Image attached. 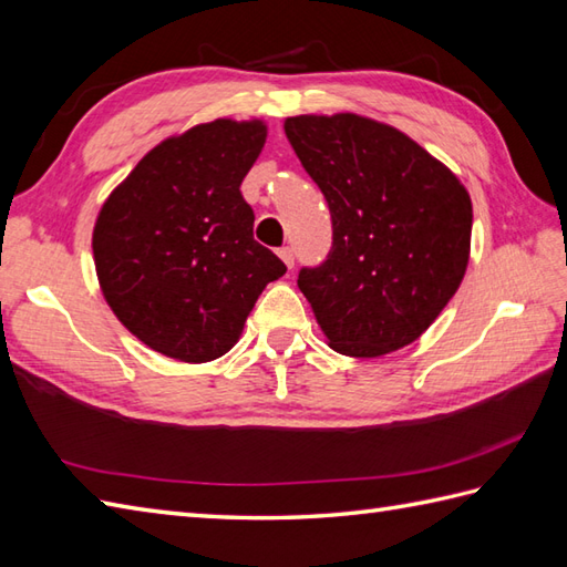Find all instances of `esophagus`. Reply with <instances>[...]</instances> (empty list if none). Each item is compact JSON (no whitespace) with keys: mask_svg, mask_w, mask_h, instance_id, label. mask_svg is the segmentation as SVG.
Returning a JSON list of instances; mask_svg holds the SVG:
<instances>
[{"mask_svg":"<svg viewBox=\"0 0 567 567\" xmlns=\"http://www.w3.org/2000/svg\"><path fill=\"white\" fill-rule=\"evenodd\" d=\"M278 256L285 260V266H287V268H292V266H295V251H292V248H289V246H282L280 251H278Z\"/></svg>","mask_w":567,"mask_h":567,"instance_id":"1","label":"esophagus"}]
</instances>
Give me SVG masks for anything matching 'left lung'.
I'll return each instance as SVG.
<instances>
[{"instance_id": "obj_1", "label": "left lung", "mask_w": 567, "mask_h": 567, "mask_svg": "<svg viewBox=\"0 0 567 567\" xmlns=\"http://www.w3.org/2000/svg\"><path fill=\"white\" fill-rule=\"evenodd\" d=\"M285 133L331 209V251L297 278L328 343L350 358L413 343L464 280L466 188L411 137L370 117L297 115Z\"/></svg>"}]
</instances>
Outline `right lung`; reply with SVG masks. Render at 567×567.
I'll return each instance as SVG.
<instances>
[{
  "mask_svg": "<svg viewBox=\"0 0 567 567\" xmlns=\"http://www.w3.org/2000/svg\"><path fill=\"white\" fill-rule=\"evenodd\" d=\"M262 123L215 121L154 147L94 227L103 297L144 346L181 362L221 358L285 262L254 239L241 181Z\"/></svg>",
  "mask_w": 567,
  "mask_h": 567,
  "instance_id": "1",
  "label": "right lung"
}]
</instances>
